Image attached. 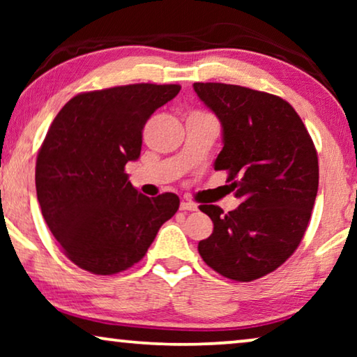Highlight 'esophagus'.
<instances>
[{
	"label": "esophagus",
	"mask_w": 357,
	"mask_h": 357,
	"mask_svg": "<svg viewBox=\"0 0 357 357\" xmlns=\"http://www.w3.org/2000/svg\"><path fill=\"white\" fill-rule=\"evenodd\" d=\"M180 209H182V211H197L198 206L197 203L190 202V199H182V203H180Z\"/></svg>",
	"instance_id": "1"
}]
</instances>
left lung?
I'll list each match as a JSON object with an SVG mask.
<instances>
[{
	"mask_svg": "<svg viewBox=\"0 0 357 357\" xmlns=\"http://www.w3.org/2000/svg\"><path fill=\"white\" fill-rule=\"evenodd\" d=\"M193 89L222 125L214 170H226L242 199L227 214L214 204L199 206L214 229L198 252L229 280H258L296 252L309 226L319 190L314 141L281 97L222 82H195Z\"/></svg>",
	"mask_w": 357,
	"mask_h": 357,
	"instance_id": "1",
	"label": "left lung"
}]
</instances>
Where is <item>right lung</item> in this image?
Here are the masks:
<instances>
[{
	"mask_svg": "<svg viewBox=\"0 0 357 357\" xmlns=\"http://www.w3.org/2000/svg\"><path fill=\"white\" fill-rule=\"evenodd\" d=\"M178 91L143 82L82 92L48 128L36 164L37 199L63 253L82 270H128L177 213V195L139 193L125 165L139 158L149 116Z\"/></svg>",
	"mask_w": 357,
	"mask_h": 357,
	"instance_id": "obj_1",
	"label": "right lung"
}]
</instances>
